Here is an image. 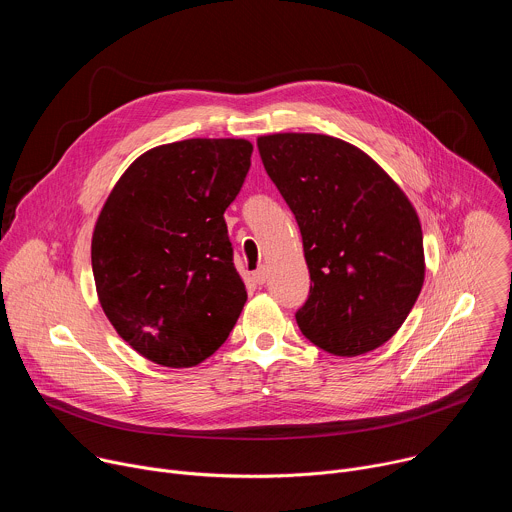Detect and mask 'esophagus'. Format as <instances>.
I'll return each instance as SVG.
<instances>
[{
  "label": "esophagus",
  "instance_id": "esophagus-1",
  "mask_svg": "<svg viewBox=\"0 0 512 512\" xmlns=\"http://www.w3.org/2000/svg\"><path fill=\"white\" fill-rule=\"evenodd\" d=\"M253 279H255V283L263 285V283L267 281V267H265V265H261V267L253 273Z\"/></svg>",
  "mask_w": 512,
  "mask_h": 512
}]
</instances>
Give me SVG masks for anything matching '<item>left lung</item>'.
Instances as JSON below:
<instances>
[{"label":"left lung","mask_w":512,"mask_h":512,"mask_svg":"<svg viewBox=\"0 0 512 512\" xmlns=\"http://www.w3.org/2000/svg\"><path fill=\"white\" fill-rule=\"evenodd\" d=\"M265 172L294 212L310 269L302 334L336 356L385 344L423 285L417 212L362 150L320 133L261 135Z\"/></svg>","instance_id":"1"}]
</instances>
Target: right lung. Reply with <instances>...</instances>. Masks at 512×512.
<instances>
[{"instance_id": "obj_1", "label": "right lung", "mask_w": 512, "mask_h": 512, "mask_svg": "<svg viewBox=\"0 0 512 512\" xmlns=\"http://www.w3.org/2000/svg\"><path fill=\"white\" fill-rule=\"evenodd\" d=\"M247 139H184L145 152L111 190L93 233L101 308L162 367L221 348L247 302L225 210L251 166Z\"/></svg>"}]
</instances>
